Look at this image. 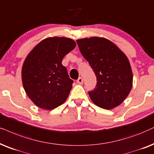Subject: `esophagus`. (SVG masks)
Masks as SVG:
<instances>
[{
	"instance_id": "esophagus-1",
	"label": "esophagus",
	"mask_w": 154,
	"mask_h": 154,
	"mask_svg": "<svg viewBox=\"0 0 154 154\" xmlns=\"http://www.w3.org/2000/svg\"><path fill=\"white\" fill-rule=\"evenodd\" d=\"M77 83H79V84H80V85H81V84H83V79H82L81 77H80V78H79V79L77 80Z\"/></svg>"
}]
</instances>
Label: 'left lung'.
Returning <instances> with one entry per match:
<instances>
[{"label": "left lung", "mask_w": 154, "mask_h": 154, "mask_svg": "<svg viewBox=\"0 0 154 154\" xmlns=\"http://www.w3.org/2000/svg\"><path fill=\"white\" fill-rule=\"evenodd\" d=\"M76 42L96 75V86L88 91L92 101L106 109L118 106L132 87V71L128 59L115 44L105 38H85Z\"/></svg>", "instance_id": "1"}]
</instances>
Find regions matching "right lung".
<instances>
[{
    "mask_svg": "<svg viewBox=\"0 0 154 154\" xmlns=\"http://www.w3.org/2000/svg\"><path fill=\"white\" fill-rule=\"evenodd\" d=\"M75 47L69 38H47L26 58L22 69L23 87L37 107L53 109L66 100L73 81L61 62Z\"/></svg>",
    "mask_w": 154,
    "mask_h": 154,
    "instance_id": "1",
    "label": "right lung"
}]
</instances>
